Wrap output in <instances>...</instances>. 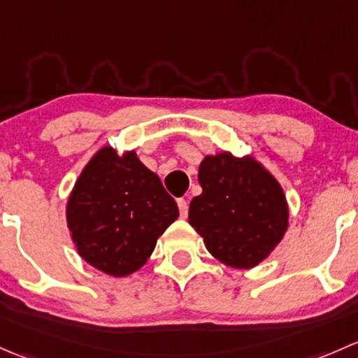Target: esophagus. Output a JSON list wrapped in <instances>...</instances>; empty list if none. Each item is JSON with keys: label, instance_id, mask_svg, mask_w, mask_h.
I'll return each mask as SVG.
<instances>
[{"label": "esophagus", "instance_id": "34e87169", "mask_svg": "<svg viewBox=\"0 0 358 358\" xmlns=\"http://www.w3.org/2000/svg\"><path fill=\"white\" fill-rule=\"evenodd\" d=\"M178 206H179L180 217H186V215H187V201L184 200V198H179V200H178Z\"/></svg>", "mask_w": 358, "mask_h": 358}]
</instances>
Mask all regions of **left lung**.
I'll return each mask as SVG.
<instances>
[{"mask_svg":"<svg viewBox=\"0 0 358 358\" xmlns=\"http://www.w3.org/2000/svg\"><path fill=\"white\" fill-rule=\"evenodd\" d=\"M200 196L189 205V224L224 265L253 268L288 231L289 206L279 180L253 155H206L198 167Z\"/></svg>","mask_w":358,"mask_h":358,"instance_id":"left-lung-1","label":"left lung"}]
</instances>
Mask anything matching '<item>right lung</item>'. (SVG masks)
I'll return each instance as SVG.
<instances>
[{
  "instance_id": "right-lung-1",
  "label": "right lung",
  "mask_w": 358,
  "mask_h": 358,
  "mask_svg": "<svg viewBox=\"0 0 358 358\" xmlns=\"http://www.w3.org/2000/svg\"><path fill=\"white\" fill-rule=\"evenodd\" d=\"M67 227L84 262L113 278L143 267L179 217L178 203L134 150L103 146L69 194Z\"/></svg>"
}]
</instances>
